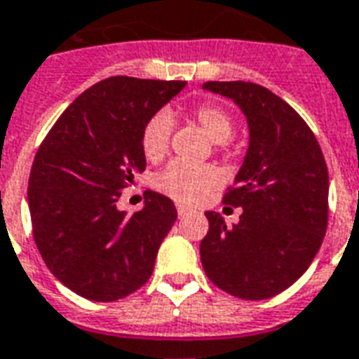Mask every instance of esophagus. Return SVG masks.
<instances>
[{"instance_id": "esophagus-1", "label": "esophagus", "mask_w": 359, "mask_h": 359, "mask_svg": "<svg viewBox=\"0 0 359 359\" xmlns=\"http://www.w3.org/2000/svg\"><path fill=\"white\" fill-rule=\"evenodd\" d=\"M190 213V209H188L187 205H180V203H177V215L179 217H184V215Z\"/></svg>"}]
</instances>
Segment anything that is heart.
Returning <instances> with one entry per match:
<instances>
[{
  "mask_svg": "<svg viewBox=\"0 0 359 359\" xmlns=\"http://www.w3.org/2000/svg\"><path fill=\"white\" fill-rule=\"evenodd\" d=\"M192 119L203 131L209 135V139L217 142V150L224 152L228 148V140L233 135L232 116L211 102H201L194 106L190 112ZM172 119L169 114L158 112L146 121L140 131V150L148 161H159L171 146ZM219 171L211 165H190L184 161L175 159L169 165L163 167L156 175L154 184L159 192L182 201V203H196L200 201L207 192H211L219 184Z\"/></svg>",
  "mask_w": 359,
  "mask_h": 359,
  "instance_id": "heart-1",
  "label": "heart"
}]
</instances>
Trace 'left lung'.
Instances as JSON below:
<instances>
[{
	"mask_svg": "<svg viewBox=\"0 0 359 359\" xmlns=\"http://www.w3.org/2000/svg\"><path fill=\"white\" fill-rule=\"evenodd\" d=\"M232 98L249 121V150L222 201L241 207L226 226L207 211L201 264L222 291L245 301L280 294L312 264L327 230L329 175L318 139L293 108L251 81H207Z\"/></svg>",
	"mask_w": 359,
	"mask_h": 359,
	"instance_id": "1",
	"label": "left lung"
}]
</instances>
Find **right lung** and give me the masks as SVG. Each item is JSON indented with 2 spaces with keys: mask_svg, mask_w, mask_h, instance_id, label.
Listing matches in <instances>:
<instances>
[{
  "mask_svg": "<svg viewBox=\"0 0 359 359\" xmlns=\"http://www.w3.org/2000/svg\"><path fill=\"white\" fill-rule=\"evenodd\" d=\"M187 81L102 79L72 102L39 144L30 180L32 233L53 276L89 301L114 302L150 280L177 220L169 198L119 211L121 192L146 169L140 131Z\"/></svg>",
  "mask_w": 359,
  "mask_h": 359,
  "instance_id": "right-lung-1",
  "label": "right lung"
}]
</instances>
